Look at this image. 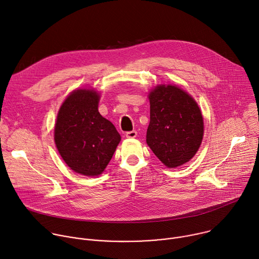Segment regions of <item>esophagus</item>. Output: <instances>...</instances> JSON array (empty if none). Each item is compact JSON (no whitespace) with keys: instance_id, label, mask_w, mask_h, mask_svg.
<instances>
[{"instance_id":"34e87169","label":"esophagus","mask_w":259,"mask_h":259,"mask_svg":"<svg viewBox=\"0 0 259 259\" xmlns=\"http://www.w3.org/2000/svg\"><path fill=\"white\" fill-rule=\"evenodd\" d=\"M136 135H137V132H136L135 130L126 132V137H127V138H134V137H136Z\"/></svg>"}]
</instances>
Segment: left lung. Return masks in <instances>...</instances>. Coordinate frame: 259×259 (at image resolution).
Instances as JSON below:
<instances>
[{
  "instance_id": "1",
  "label": "left lung",
  "mask_w": 259,
  "mask_h": 259,
  "mask_svg": "<svg viewBox=\"0 0 259 259\" xmlns=\"http://www.w3.org/2000/svg\"><path fill=\"white\" fill-rule=\"evenodd\" d=\"M150 104L146 143L169 168L189 162L199 150L204 133L197 102L178 87L160 85L150 93Z\"/></svg>"
}]
</instances>
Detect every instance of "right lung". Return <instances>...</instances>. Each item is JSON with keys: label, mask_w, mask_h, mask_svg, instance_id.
Wrapping results in <instances>:
<instances>
[{"label": "right lung", "mask_w": 259, "mask_h": 259, "mask_svg": "<svg viewBox=\"0 0 259 259\" xmlns=\"http://www.w3.org/2000/svg\"><path fill=\"white\" fill-rule=\"evenodd\" d=\"M98 101L93 90L73 91L62 103L55 124L60 156L71 170L86 176L103 172L121 140L116 127L99 114Z\"/></svg>", "instance_id": "right-lung-1"}]
</instances>
